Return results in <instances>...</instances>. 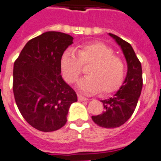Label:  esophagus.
I'll return each instance as SVG.
<instances>
[{
  "mask_svg": "<svg viewBox=\"0 0 161 161\" xmlns=\"http://www.w3.org/2000/svg\"><path fill=\"white\" fill-rule=\"evenodd\" d=\"M78 99L79 101H88V99H87V97H84L81 95H78Z\"/></svg>",
  "mask_w": 161,
  "mask_h": 161,
  "instance_id": "obj_1",
  "label": "esophagus"
}]
</instances>
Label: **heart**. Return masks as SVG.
Segmentation results:
<instances>
[{"label":"heart","instance_id":"heart-1","mask_svg":"<svg viewBox=\"0 0 161 161\" xmlns=\"http://www.w3.org/2000/svg\"><path fill=\"white\" fill-rule=\"evenodd\" d=\"M87 68V76L78 83V88L86 94L101 91L107 94L120 87L125 75V66L119 58L114 56L113 50L100 42L86 43L80 46L75 53L68 49L60 58V69L66 82H76L82 73L83 65Z\"/></svg>","mask_w":161,"mask_h":161}]
</instances>
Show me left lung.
<instances>
[{
  "instance_id": "obj_1",
  "label": "left lung",
  "mask_w": 161,
  "mask_h": 161,
  "mask_svg": "<svg viewBox=\"0 0 161 161\" xmlns=\"http://www.w3.org/2000/svg\"><path fill=\"white\" fill-rule=\"evenodd\" d=\"M109 35L122 50L128 64V71L118 92L109 99L101 101L104 111L101 114L92 116V119L102 128L114 129L123 125L134 112L142 88V70L132 46L116 35Z\"/></svg>"
}]
</instances>
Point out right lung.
<instances>
[{
	"label": "right lung",
	"mask_w": 161,
	"mask_h": 161,
	"mask_svg": "<svg viewBox=\"0 0 161 161\" xmlns=\"http://www.w3.org/2000/svg\"><path fill=\"white\" fill-rule=\"evenodd\" d=\"M74 37L49 31L26 43L14 64L13 92L20 113L42 132L60 129L67 122L77 94L62 78L60 58Z\"/></svg>",
	"instance_id": "obj_1"
}]
</instances>
